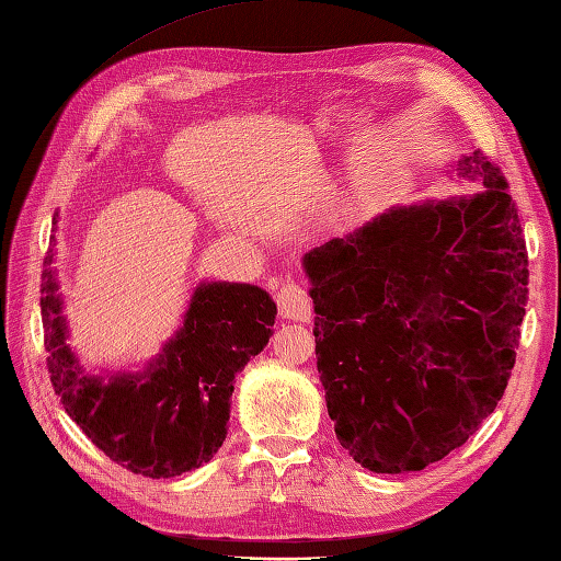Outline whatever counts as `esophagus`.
Instances as JSON below:
<instances>
[{
	"label": "esophagus",
	"instance_id": "34e87169",
	"mask_svg": "<svg viewBox=\"0 0 561 561\" xmlns=\"http://www.w3.org/2000/svg\"><path fill=\"white\" fill-rule=\"evenodd\" d=\"M277 308H279V316L287 318V320H311V296H308L306 287H301L299 282H284L277 296Z\"/></svg>",
	"mask_w": 561,
	"mask_h": 561
}]
</instances>
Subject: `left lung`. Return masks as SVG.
<instances>
[{"instance_id":"8db88e82","label":"left lung","mask_w":561,"mask_h":561,"mask_svg":"<svg viewBox=\"0 0 561 561\" xmlns=\"http://www.w3.org/2000/svg\"><path fill=\"white\" fill-rule=\"evenodd\" d=\"M470 197L392 207L306 253L316 356L344 450L371 472L424 470L502 400L528 304L506 178L478 149Z\"/></svg>"}]
</instances>
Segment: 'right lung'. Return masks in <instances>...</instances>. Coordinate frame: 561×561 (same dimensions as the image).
<instances>
[{"mask_svg":"<svg viewBox=\"0 0 561 561\" xmlns=\"http://www.w3.org/2000/svg\"><path fill=\"white\" fill-rule=\"evenodd\" d=\"M53 248L55 236L41 311L47 374L65 412L113 462L145 478H175L211 460L226 438L236 374L267 347L277 304L253 284L205 282L183 328L145 371L89 376L65 342Z\"/></svg>","mask_w":561,"mask_h":561,"instance_id":"add662e5","label":"right lung"}]
</instances>
